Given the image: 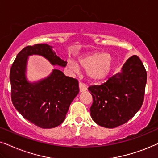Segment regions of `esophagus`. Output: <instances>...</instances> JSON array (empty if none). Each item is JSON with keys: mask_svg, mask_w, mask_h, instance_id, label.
I'll list each match as a JSON object with an SVG mask.
<instances>
[{"mask_svg": "<svg viewBox=\"0 0 158 158\" xmlns=\"http://www.w3.org/2000/svg\"><path fill=\"white\" fill-rule=\"evenodd\" d=\"M79 92H85L86 90L87 89V86H86V85H85V84H83V83H81V82L79 83Z\"/></svg>", "mask_w": 158, "mask_h": 158, "instance_id": "1", "label": "esophagus"}]
</instances>
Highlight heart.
Returning a JSON list of instances; mask_svg holds the SVG:
<instances>
[{"label":"heart","mask_w":158,"mask_h":158,"mask_svg":"<svg viewBox=\"0 0 158 158\" xmlns=\"http://www.w3.org/2000/svg\"><path fill=\"white\" fill-rule=\"evenodd\" d=\"M69 67L74 71H79V66L87 69L90 80L100 81L103 80L110 73L113 66V58L110 55L103 51H96L83 56L78 60V66L69 62Z\"/></svg>","instance_id":"heart-1"}]
</instances>
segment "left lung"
<instances>
[{"label": "left lung", "instance_id": "1", "mask_svg": "<svg viewBox=\"0 0 158 158\" xmlns=\"http://www.w3.org/2000/svg\"><path fill=\"white\" fill-rule=\"evenodd\" d=\"M147 71L138 56L128 59L121 72L101 85L91 86L93 102L90 115L98 125L112 129L131 118L144 101Z\"/></svg>", "mask_w": 158, "mask_h": 158}]
</instances>
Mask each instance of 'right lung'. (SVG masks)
<instances>
[{
  "label": "right lung",
  "instance_id": "add662e5",
  "mask_svg": "<svg viewBox=\"0 0 158 158\" xmlns=\"http://www.w3.org/2000/svg\"><path fill=\"white\" fill-rule=\"evenodd\" d=\"M47 44L27 46L19 52L10 71L11 100L18 112L43 129L58 127L66 118L69 106L79 92L77 79L53 69L45 79L29 82L26 77L28 56L39 55L53 66L65 67L67 62L58 57Z\"/></svg>",
  "mask_w": 158,
  "mask_h": 158
}]
</instances>
